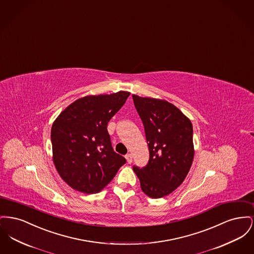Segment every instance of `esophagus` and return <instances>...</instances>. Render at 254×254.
<instances>
[{
	"label": "esophagus",
	"instance_id": "esophagus-1",
	"mask_svg": "<svg viewBox=\"0 0 254 254\" xmlns=\"http://www.w3.org/2000/svg\"><path fill=\"white\" fill-rule=\"evenodd\" d=\"M125 158H126L128 163H132V161H133V156H132V154H127V155L125 156Z\"/></svg>",
	"mask_w": 254,
	"mask_h": 254
}]
</instances>
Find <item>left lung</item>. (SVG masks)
<instances>
[{"instance_id":"8db88e82","label":"left lung","mask_w":254,"mask_h":254,"mask_svg":"<svg viewBox=\"0 0 254 254\" xmlns=\"http://www.w3.org/2000/svg\"><path fill=\"white\" fill-rule=\"evenodd\" d=\"M133 105L143 123L149 149L144 167L133 165L142 191L158 199L172 193L185 181L193 158V126L173 104L133 95Z\"/></svg>"}]
</instances>
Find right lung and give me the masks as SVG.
<instances>
[{
  "mask_svg": "<svg viewBox=\"0 0 254 254\" xmlns=\"http://www.w3.org/2000/svg\"><path fill=\"white\" fill-rule=\"evenodd\" d=\"M129 95L119 92L82 97L54 121L51 133L54 165L73 189L97 193L126 163L114 151L107 126Z\"/></svg>",
  "mask_w": 254,
  "mask_h": 254,
  "instance_id": "right-lung-1",
  "label": "right lung"
}]
</instances>
